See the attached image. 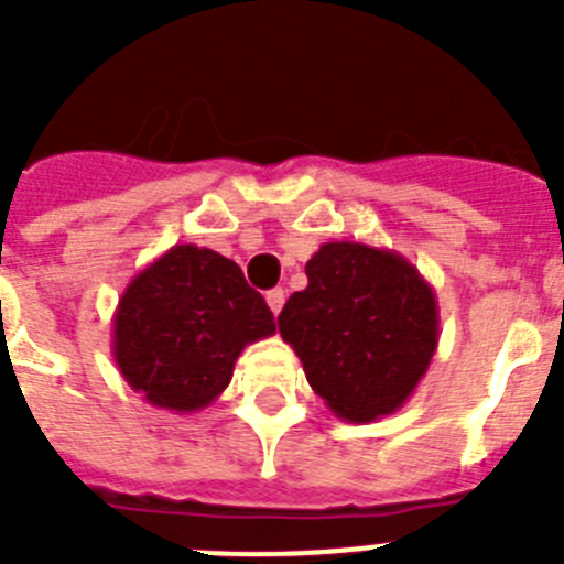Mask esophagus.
<instances>
[{"label":"esophagus","mask_w":564,"mask_h":564,"mask_svg":"<svg viewBox=\"0 0 564 564\" xmlns=\"http://www.w3.org/2000/svg\"><path fill=\"white\" fill-rule=\"evenodd\" d=\"M265 302L268 307H271L273 316H279V311H282V305H285V291H282V288H273V291H268Z\"/></svg>","instance_id":"1"}]
</instances>
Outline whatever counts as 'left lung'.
I'll return each instance as SVG.
<instances>
[{
	"label": "left lung",
	"instance_id": "obj_1",
	"mask_svg": "<svg viewBox=\"0 0 564 564\" xmlns=\"http://www.w3.org/2000/svg\"><path fill=\"white\" fill-rule=\"evenodd\" d=\"M279 333L333 415L367 423L410 401L437 350V299L410 259L364 242H325Z\"/></svg>",
	"mask_w": 564,
	"mask_h": 564
}]
</instances>
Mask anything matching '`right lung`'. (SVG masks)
Wrapping results in <instances>:
<instances>
[{
	"mask_svg": "<svg viewBox=\"0 0 564 564\" xmlns=\"http://www.w3.org/2000/svg\"><path fill=\"white\" fill-rule=\"evenodd\" d=\"M273 333V313L234 259L174 246L123 291L112 318V356L134 392L188 415L231 383L248 344Z\"/></svg>",
	"mask_w": 564,
	"mask_h": 564,
	"instance_id": "add662e5",
	"label": "right lung"
}]
</instances>
